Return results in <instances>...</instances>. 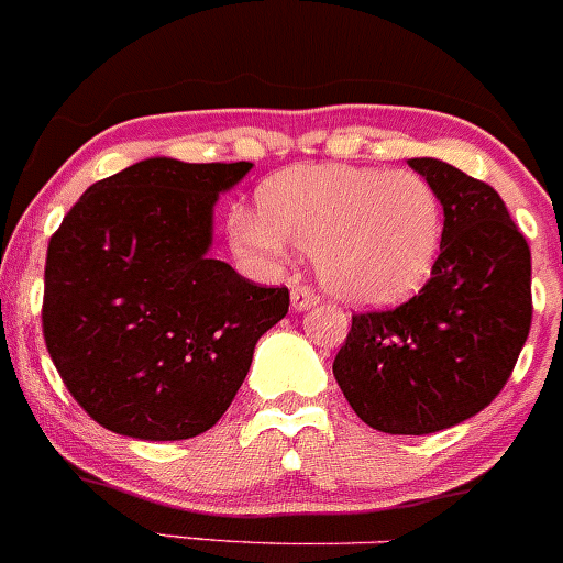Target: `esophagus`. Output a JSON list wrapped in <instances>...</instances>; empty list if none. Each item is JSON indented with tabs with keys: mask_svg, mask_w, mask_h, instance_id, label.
Wrapping results in <instances>:
<instances>
[{
	"mask_svg": "<svg viewBox=\"0 0 563 563\" xmlns=\"http://www.w3.org/2000/svg\"><path fill=\"white\" fill-rule=\"evenodd\" d=\"M316 299H319L316 297V291L310 286H305V283H294L291 286V308L299 310V313L308 308H313Z\"/></svg>",
	"mask_w": 563,
	"mask_h": 563,
	"instance_id": "1",
	"label": "esophagus"
}]
</instances>
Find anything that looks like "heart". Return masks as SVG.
I'll return each instance as SVG.
<instances>
[{
	"mask_svg": "<svg viewBox=\"0 0 563 563\" xmlns=\"http://www.w3.org/2000/svg\"><path fill=\"white\" fill-rule=\"evenodd\" d=\"M443 200L412 170L302 165L258 187V217L233 211L228 231L242 258L269 266L286 244L313 253L332 297L382 308L432 275L443 244Z\"/></svg>",
	"mask_w": 563,
	"mask_h": 563,
	"instance_id": "obj_1",
	"label": "heart"
}]
</instances>
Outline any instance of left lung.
<instances>
[{"label":"left lung","instance_id":"8db88e82","mask_svg":"<svg viewBox=\"0 0 563 563\" xmlns=\"http://www.w3.org/2000/svg\"><path fill=\"white\" fill-rule=\"evenodd\" d=\"M443 200L427 286L390 310L352 316L332 374L360 420L432 434L482 412L531 330V250L489 184L440 159H409Z\"/></svg>","mask_w":563,"mask_h":563}]
</instances>
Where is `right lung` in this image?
I'll use <instances>...</instances> for the list:
<instances>
[{"instance_id":"1","label":"right lung","mask_w":563,"mask_h":563,"mask_svg":"<svg viewBox=\"0 0 563 563\" xmlns=\"http://www.w3.org/2000/svg\"><path fill=\"white\" fill-rule=\"evenodd\" d=\"M250 162H136L96 181L46 253L43 338L70 396L136 440H189L231 407L253 349L288 313L209 255L220 192Z\"/></svg>"}]
</instances>
